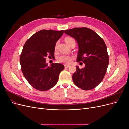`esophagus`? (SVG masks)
<instances>
[{
    "label": "esophagus",
    "instance_id": "34e87169",
    "mask_svg": "<svg viewBox=\"0 0 129 129\" xmlns=\"http://www.w3.org/2000/svg\"><path fill=\"white\" fill-rule=\"evenodd\" d=\"M64 67H65V68H67L69 67V65H67V64H65V65H64Z\"/></svg>",
    "mask_w": 129,
    "mask_h": 129
}]
</instances>
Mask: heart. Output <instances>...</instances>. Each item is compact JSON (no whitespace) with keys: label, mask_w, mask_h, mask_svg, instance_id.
Listing matches in <instances>:
<instances>
[{"label":"heart","mask_w":129,"mask_h":129,"mask_svg":"<svg viewBox=\"0 0 129 129\" xmlns=\"http://www.w3.org/2000/svg\"><path fill=\"white\" fill-rule=\"evenodd\" d=\"M73 39H72V38H66L65 39V41L66 42L67 44L71 41L72 40H73ZM58 61H59L60 62H61V63H66V64H70L72 61V57L68 56V55H63L60 56L58 58Z\"/></svg>","instance_id":"1"}]
</instances>
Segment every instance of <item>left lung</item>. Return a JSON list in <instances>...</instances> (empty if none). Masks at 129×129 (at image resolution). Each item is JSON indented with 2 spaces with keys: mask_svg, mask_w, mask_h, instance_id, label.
Instances as JSON below:
<instances>
[{
  "mask_svg": "<svg viewBox=\"0 0 129 129\" xmlns=\"http://www.w3.org/2000/svg\"><path fill=\"white\" fill-rule=\"evenodd\" d=\"M64 33L77 42V62L85 64L82 69L76 66V71L72 76L74 84L84 90L95 88L103 80L109 64L107 48L104 40L87 27L65 30Z\"/></svg>",
  "mask_w": 129,
  "mask_h": 129,
  "instance_id": "obj_1",
  "label": "left lung"
}]
</instances>
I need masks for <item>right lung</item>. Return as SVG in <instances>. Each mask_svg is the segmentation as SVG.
<instances>
[{
	"label": "right lung",
	"mask_w": 129,
	"mask_h": 129,
	"mask_svg": "<svg viewBox=\"0 0 129 129\" xmlns=\"http://www.w3.org/2000/svg\"><path fill=\"white\" fill-rule=\"evenodd\" d=\"M63 31H38L26 41L23 47L20 57L22 72L28 83L39 90H48L53 87L64 68L63 64L57 63L48 66L46 62L47 56H54L56 43Z\"/></svg>",
	"instance_id": "add662e5"
}]
</instances>
